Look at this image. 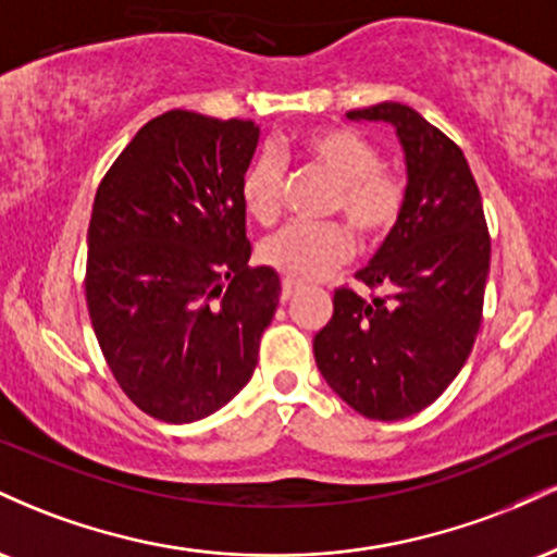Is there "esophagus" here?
<instances>
[{"instance_id":"1","label":"esophagus","mask_w":557,"mask_h":557,"mask_svg":"<svg viewBox=\"0 0 557 557\" xmlns=\"http://www.w3.org/2000/svg\"><path fill=\"white\" fill-rule=\"evenodd\" d=\"M298 290V283H293V280H283V290H280V300L287 304V300L293 298V293Z\"/></svg>"}]
</instances>
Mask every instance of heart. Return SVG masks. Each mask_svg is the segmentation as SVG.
Returning a JSON list of instances; mask_svg holds the SVG:
<instances>
[{
    "label": "heart",
    "mask_w": 557,
    "mask_h": 557,
    "mask_svg": "<svg viewBox=\"0 0 557 557\" xmlns=\"http://www.w3.org/2000/svg\"><path fill=\"white\" fill-rule=\"evenodd\" d=\"M304 149L311 162L335 183L330 209L341 212L361 240H376L395 227L403 212L400 177L382 170V154L374 144L348 127H327L309 133ZM285 185V164L274 151H264L243 175V203L261 225L280 214ZM350 251L343 225L324 222H287L261 243V259L290 280H317Z\"/></svg>",
    "instance_id": "heart-1"
}]
</instances>
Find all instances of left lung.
Listing matches in <instances>:
<instances>
[{"instance_id": "left-lung-1", "label": "left lung", "mask_w": 557, "mask_h": 557, "mask_svg": "<svg viewBox=\"0 0 557 557\" xmlns=\"http://www.w3.org/2000/svg\"><path fill=\"white\" fill-rule=\"evenodd\" d=\"M345 117L395 127L408 183L398 222L356 272L382 296L337 287L332 319L314 335V359L354 411L398 421L437 400L474 348L490 233L469 162L443 131L398 101Z\"/></svg>"}]
</instances>
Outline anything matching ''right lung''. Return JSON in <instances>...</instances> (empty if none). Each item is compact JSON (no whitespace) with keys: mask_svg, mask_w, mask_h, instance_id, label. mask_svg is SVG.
Returning <instances> with one entry per match:
<instances>
[{"mask_svg":"<svg viewBox=\"0 0 557 557\" xmlns=\"http://www.w3.org/2000/svg\"><path fill=\"white\" fill-rule=\"evenodd\" d=\"M251 120L172 110L114 159L88 225L86 300L114 380L144 413L190 424L251 380L280 300L251 270L243 175Z\"/></svg>","mask_w":557,"mask_h":557,"instance_id":"right-lung-1","label":"right lung"}]
</instances>
